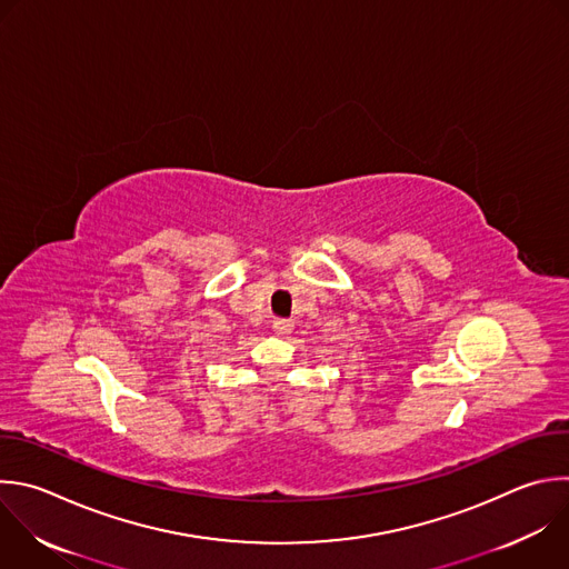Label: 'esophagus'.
I'll return each instance as SVG.
<instances>
[{
	"label": "esophagus",
	"mask_w": 569,
	"mask_h": 569,
	"mask_svg": "<svg viewBox=\"0 0 569 569\" xmlns=\"http://www.w3.org/2000/svg\"><path fill=\"white\" fill-rule=\"evenodd\" d=\"M272 330H274L277 335H288V332L292 330V321H290V319H274V321H272Z\"/></svg>",
	"instance_id": "1"
}]
</instances>
